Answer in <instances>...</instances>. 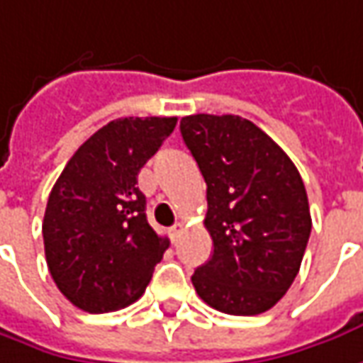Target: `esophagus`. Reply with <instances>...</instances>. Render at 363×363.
<instances>
[{
  "label": "esophagus",
  "instance_id": "34e87169",
  "mask_svg": "<svg viewBox=\"0 0 363 363\" xmlns=\"http://www.w3.org/2000/svg\"><path fill=\"white\" fill-rule=\"evenodd\" d=\"M182 230H184V224H182V223H177V224H174V226H171V230H169V234H171L172 242H177V240L181 238Z\"/></svg>",
  "mask_w": 363,
  "mask_h": 363
}]
</instances>
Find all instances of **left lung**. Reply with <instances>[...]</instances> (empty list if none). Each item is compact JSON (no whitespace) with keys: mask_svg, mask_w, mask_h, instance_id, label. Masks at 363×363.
<instances>
[{"mask_svg":"<svg viewBox=\"0 0 363 363\" xmlns=\"http://www.w3.org/2000/svg\"><path fill=\"white\" fill-rule=\"evenodd\" d=\"M181 135L206 182L204 226L214 244L192 286L218 312L262 314L292 286L310 238L302 177L264 130L238 115L182 117Z\"/></svg>","mask_w":363,"mask_h":363,"instance_id":"left-lung-1","label":"left lung"}]
</instances>
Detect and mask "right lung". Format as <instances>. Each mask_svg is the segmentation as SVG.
<instances>
[{
	"instance_id": "obj_1",
	"label": "right lung",
	"mask_w": 363,
	"mask_h": 363,
	"mask_svg": "<svg viewBox=\"0 0 363 363\" xmlns=\"http://www.w3.org/2000/svg\"><path fill=\"white\" fill-rule=\"evenodd\" d=\"M174 127L177 117L111 121L79 147L51 189L47 266L61 294L89 314L139 300L169 248L147 223L137 177Z\"/></svg>"
}]
</instances>
